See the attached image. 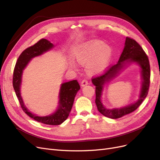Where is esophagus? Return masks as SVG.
<instances>
[{"label":"esophagus","mask_w":160,"mask_h":160,"mask_svg":"<svg viewBox=\"0 0 160 160\" xmlns=\"http://www.w3.org/2000/svg\"><path fill=\"white\" fill-rule=\"evenodd\" d=\"M88 84H89V82H88V81L86 79H84L82 80L81 83V85L82 87H84V86H85V85H88Z\"/></svg>","instance_id":"1"}]
</instances>
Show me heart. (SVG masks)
<instances>
[{
	"mask_svg": "<svg viewBox=\"0 0 160 160\" xmlns=\"http://www.w3.org/2000/svg\"><path fill=\"white\" fill-rule=\"evenodd\" d=\"M111 53L112 51L109 45H105L102 41L93 40L84 43L76 54L75 58L81 64L88 63L87 68L88 71L96 74L106 68ZM71 66L72 68H76L74 62H71Z\"/></svg>",
	"mask_w": 160,
	"mask_h": 160,
	"instance_id": "b5f03b06",
	"label": "heart"
}]
</instances>
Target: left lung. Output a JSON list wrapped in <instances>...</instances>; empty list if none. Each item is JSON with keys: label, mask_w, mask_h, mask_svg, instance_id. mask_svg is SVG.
I'll return each mask as SVG.
<instances>
[{"label": "left lung", "mask_w": 160, "mask_h": 160, "mask_svg": "<svg viewBox=\"0 0 160 160\" xmlns=\"http://www.w3.org/2000/svg\"><path fill=\"white\" fill-rule=\"evenodd\" d=\"M136 62L142 68L143 79L142 88L140 99L136 103L119 109H106L100 101V95L102 86L105 82L110 80L122 68L123 64L126 62ZM150 65L148 57L142 47L133 38L127 37L125 39V47L120 56L117 64L109 66L108 69L102 73L92 77V83L95 85V103L99 112L105 117L111 119H118L133 112L137 109L148 94L150 85Z\"/></svg>", "instance_id": "left-lung-1"}]
</instances>
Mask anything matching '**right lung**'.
<instances>
[{
    "instance_id": "1",
    "label": "right lung",
    "mask_w": 160,
    "mask_h": 160,
    "mask_svg": "<svg viewBox=\"0 0 160 160\" xmlns=\"http://www.w3.org/2000/svg\"><path fill=\"white\" fill-rule=\"evenodd\" d=\"M53 45L49 41L42 38L35 45L27 48L18 57L13 71L12 85L15 91L16 95L20 103L21 107L27 115L35 119L38 122L47 125H58L62 123L67 119L71 110L75 97L80 89V85L77 80H72L67 83H62L59 93V105L56 112L53 114L38 117V116L31 113L23 104V101L20 93V86L21 83V76L24 68L32 58L40 55L43 52L51 49Z\"/></svg>"
}]
</instances>
